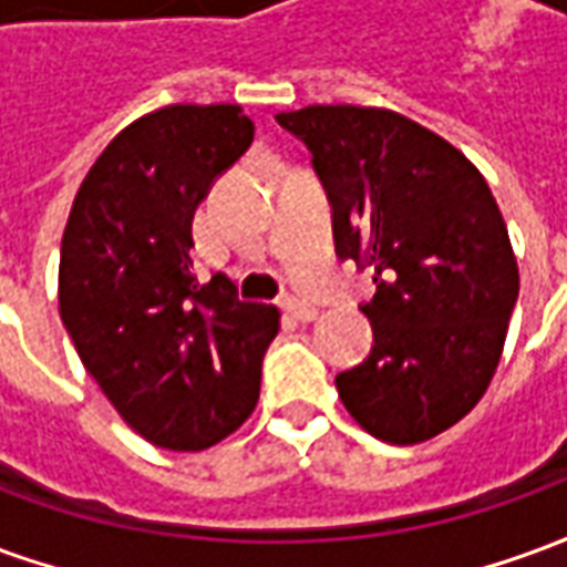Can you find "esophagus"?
<instances>
[{"mask_svg":"<svg viewBox=\"0 0 567 567\" xmlns=\"http://www.w3.org/2000/svg\"><path fill=\"white\" fill-rule=\"evenodd\" d=\"M282 309L295 321H316V316H319V309L307 303V300H297V297H285Z\"/></svg>","mask_w":567,"mask_h":567,"instance_id":"esophagus-1","label":"esophagus"}]
</instances>
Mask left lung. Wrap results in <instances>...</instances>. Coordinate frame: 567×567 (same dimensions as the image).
Listing matches in <instances>:
<instances>
[{
  "mask_svg": "<svg viewBox=\"0 0 567 567\" xmlns=\"http://www.w3.org/2000/svg\"><path fill=\"white\" fill-rule=\"evenodd\" d=\"M312 154L337 258L373 270V349L337 373L358 425L422 443L464 419L498 368L519 270L474 163L416 121L361 105L276 115Z\"/></svg>",
  "mask_w": 567,
  "mask_h": 567,
  "instance_id": "obj_1",
  "label": "left lung"
}]
</instances>
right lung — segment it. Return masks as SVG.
<instances>
[{
  "label": "right lung",
  "mask_w": 567,
  "mask_h": 567,
  "mask_svg": "<svg viewBox=\"0 0 567 567\" xmlns=\"http://www.w3.org/2000/svg\"><path fill=\"white\" fill-rule=\"evenodd\" d=\"M255 140L239 105H166L96 157L60 246V319L136 434L209 450L258 404L279 309L194 276V212Z\"/></svg>",
  "instance_id": "add662e5"
}]
</instances>
